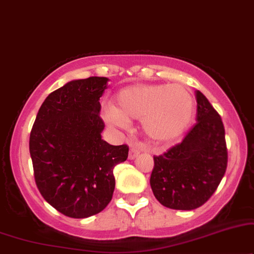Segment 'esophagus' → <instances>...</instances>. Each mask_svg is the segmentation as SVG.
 I'll list each match as a JSON object with an SVG mask.
<instances>
[{
    "mask_svg": "<svg viewBox=\"0 0 254 254\" xmlns=\"http://www.w3.org/2000/svg\"><path fill=\"white\" fill-rule=\"evenodd\" d=\"M138 154H139V150L136 147H131L129 151V159H134Z\"/></svg>",
    "mask_w": 254,
    "mask_h": 254,
    "instance_id": "esophagus-1",
    "label": "esophagus"
}]
</instances>
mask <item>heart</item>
<instances>
[{
  "mask_svg": "<svg viewBox=\"0 0 254 254\" xmlns=\"http://www.w3.org/2000/svg\"><path fill=\"white\" fill-rule=\"evenodd\" d=\"M116 107L103 109L108 123L125 127L129 118L140 120L145 133L153 140L177 137L190 123L194 97L184 84H133L115 97Z\"/></svg>",
  "mask_w": 254,
  "mask_h": 254,
  "instance_id": "1",
  "label": "heart"
}]
</instances>
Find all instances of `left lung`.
<instances>
[{"instance_id":"8db88e82","label":"left lung","mask_w":254,"mask_h":254,"mask_svg":"<svg viewBox=\"0 0 254 254\" xmlns=\"http://www.w3.org/2000/svg\"><path fill=\"white\" fill-rule=\"evenodd\" d=\"M196 123L181 143L154 155L150 184L155 198L175 210H192L214 194L228 166L225 130L219 114L196 90Z\"/></svg>"}]
</instances>
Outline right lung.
<instances>
[{"label": "right lung", "mask_w": 254, "mask_h": 254, "mask_svg": "<svg viewBox=\"0 0 254 254\" xmlns=\"http://www.w3.org/2000/svg\"><path fill=\"white\" fill-rule=\"evenodd\" d=\"M107 77L74 80L46 97L30 133V155L37 187L63 215L86 218L109 204L114 167L127 160V145L101 138L100 97Z\"/></svg>", "instance_id": "1"}]
</instances>
